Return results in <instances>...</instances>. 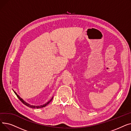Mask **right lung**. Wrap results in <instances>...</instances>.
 Segmentation results:
<instances>
[{
  "instance_id": "obj_1",
  "label": "right lung",
  "mask_w": 131,
  "mask_h": 131,
  "mask_svg": "<svg viewBox=\"0 0 131 131\" xmlns=\"http://www.w3.org/2000/svg\"><path fill=\"white\" fill-rule=\"evenodd\" d=\"M14 93H15V94L17 95V98L19 99V100L21 101L23 104H24L25 106H27V107H30V108H43V107H46L48 104H49V103L52 100V99H53V97L52 98V99L49 101H48V102H47L46 104H45V105H41V106H32V105H30V104H27V103H26V102H25L21 98H20L19 97V96L15 92V91H14Z\"/></svg>"
}]
</instances>
